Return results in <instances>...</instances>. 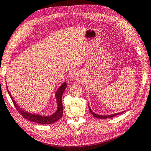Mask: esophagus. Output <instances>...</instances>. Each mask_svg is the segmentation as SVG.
<instances>
[{
  "label": "esophagus",
  "mask_w": 151,
  "mask_h": 151,
  "mask_svg": "<svg viewBox=\"0 0 151 151\" xmlns=\"http://www.w3.org/2000/svg\"><path fill=\"white\" fill-rule=\"evenodd\" d=\"M71 77L73 79L76 80V81H80L81 79V75L78 71H74L71 75Z\"/></svg>",
  "instance_id": "1"
}]
</instances>
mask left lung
Returning <instances> with one entry per match:
<instances>
[{
    "instance_id": "1",
    "label": "left lung",
    "mask_w": 151,
    "mask_h": 151,
    "mask_svg": "<svg viewBox=\"0 0 151 151\" xmlns=\"http://www.w3.org/2000/svg\"><path fill=\"white\" fill-rule=\"evenodd\" d=\"M88 109H89V111L91 112V114L93 116L95 117V118H97L98 119H107V118H112V117H114V116H118V115H119L121 114H122L124 111H121V112H118V113H116V114H110V115H99V114H97L93 112L91 109V107L88 106Z\"/></svg>"
}]
</instances>
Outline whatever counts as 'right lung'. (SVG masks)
Returning <instances> with one entry per match:
<instances>
[{"mask_svg":"<svg viewBox=\"0 0 151 151\" xmlns=\"http://www.w3.org/2000/svg\"><path fill=\"white\" fill-rule=\"evenodd\" d=\"M66 83H63L61 85L58 90L56 91V94H55V97H56V102H57V109L56 111L54 112L53 114L50 115V116H42V115H38L35 114L29 113L27 111L24 110L23 108L18 106L17 104H16L15 100H14L13 97H12L10 92L8 90V87H6L7 91L9 95V96L11 97L12 101H13L14 105L16 107V109H17V111L22 115V116L24 118L26 119H28L31 122H33L38 123L40 124H51L54 122H56L58 120H59L63 115V103H62V97L64 92V90L66 88Z\"/></svg>","mask_w":151,"mask_h":151,"instance_id":"right-lung-1","label":"right lung"}]
</instances>
